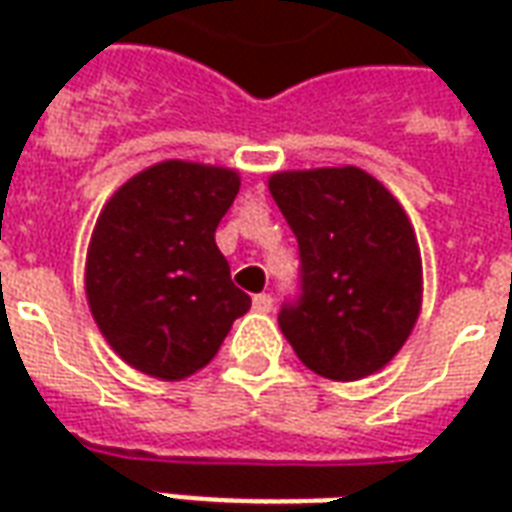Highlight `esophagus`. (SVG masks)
<instances>
[{"mask_svg":"<svg viewBox=\"0 0 512 512\" xmlns=\"http://www.w3.org/2000/svg\"><path fill=\"white\" fill-rule=\"evenodd\" d=\"M252 304H255L257 312H271V307H274V299H271L268 293H257L255 299H252Z\"/></svg>","mask_w":512,"mask_h":512,"instance_id":"34e87169","label":"esophagus"}]
</instances>
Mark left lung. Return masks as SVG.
<instances>
[{
  "instance_id": "left-lung-1",
  "label": "left lung",
  "mask_w": 512,
  "mask_h": 512,
  "mask_svg": "<svg viewBox=\"0 0 512 512\" xmlns=\"http://www.w3.org/2000/svg\"><path fill=\"white\" fill-rule=\"evenodd\" d=\"M268 191L299 241L301 293L279 329L312 373L359 381L392 362L422 307V257L400 202L359 167L277 172Z\"/></svg>"
}]
</instances>
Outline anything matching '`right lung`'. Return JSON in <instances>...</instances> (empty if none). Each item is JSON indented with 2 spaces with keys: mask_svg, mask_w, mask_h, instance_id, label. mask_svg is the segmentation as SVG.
I'll use <instances>...</instances> for the list:
<instances>
[{
  "mask_svg": "<svg viewBox=\"0 0 512 512\" xmlns=\"http://www.w3.org/2000/svg\"><path fill=\"white\" fill-rule=\"evenodd\" d=\"M238 189L235 169L172 158L123 183L98 216L87 301L106 343L139 373H197L252 307L213 238Z\"/></svg>",
  "mask_w": 512,
  "mask_h": 512,
  "instance_id": "1",
  "label": "right lung"
}]
</instances>
